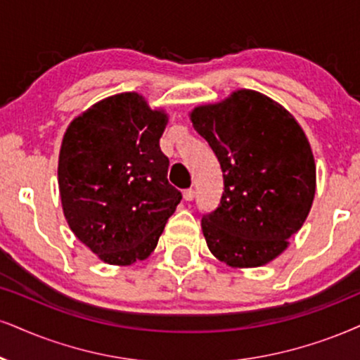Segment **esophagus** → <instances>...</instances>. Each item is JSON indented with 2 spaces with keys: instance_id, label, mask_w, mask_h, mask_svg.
I'll list each match as a JSON object with an SVG mask.
<instances>
[{
  "instance_id": "esophagus-1",
  "label": "esophagus",
  "mask_w": 360,
  "mask_h": 360,
  "mask_svg": "<svg viewBox=\"0 0 360 360\" xmlns=\"http://www.w3.org/2000/svg\"><path fill=\"white\" fill-rule=\"evenodd\" d=\"M193 197H195V192H193L192 188L184 190V200H185V202H192Z\"/></svg>"
}]
</instances>
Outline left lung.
<instances>
[{
	"mask_svg": "<svg viewBox=\"0 0 360 360\" xmlns=\"http://www.w3.org/2000/svg\"><path fill=\"white\" fill-rule=\"evenodd\" d=\"M190 120L224 173L220 205L202 217L208 248L235 269L269 264L312 207L316 162L307 136L282 105L254 90L197 106Z\"/></svg>",
	"mask_w": 360,
	"mask_h": 360,
	"instance_id": "1",
	"label": "left lung"
}]
</instances>
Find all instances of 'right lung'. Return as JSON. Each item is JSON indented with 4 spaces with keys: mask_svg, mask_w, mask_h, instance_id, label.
<instances>
[{
    "mask_svg": "<svg viewBox=\"0 0 360 360\" xmlns=\"http://www.w3.org/2000/svg\"><path fill=\"white\" fill-rule=\"evenodd\" d=\"M167 122L168 115L139 93H120L66 128L58 160L65 219L106 264L146 259L181 200L160 150Z\"/></svg>",
    "mask_w": 360,
    "mask_h": 360,
    "instance_id": "add662e5",
    "label": "right lung"
}]
</instances>
